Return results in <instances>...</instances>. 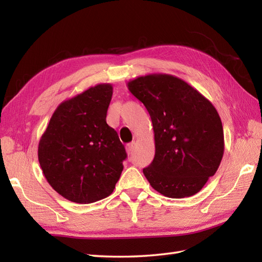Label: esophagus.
Instances as JSON below:
<instances>
[{
	"label": "esophagus",
	"instance_id": "34e87169",
	"mask_svg": "<svg viewBox=\"0 0 262 262\" xmlns=\"http://www.w3.org/2000/svg\"><path fill=\"white\" fill-rule=\"evenodd\" d=\"M134 147H135V143L134 142L127 144V145H126V152H127V154H130L133 151H134Z\"/></svg>",
	"mask_w": 262,
	"mask_h": 262
}]
</instances>
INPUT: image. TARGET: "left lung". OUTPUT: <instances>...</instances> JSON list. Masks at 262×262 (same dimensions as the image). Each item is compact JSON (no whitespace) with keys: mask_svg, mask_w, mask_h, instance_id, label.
Segmentation results:
<instances>
[{"mask_svg":"<svg viewBox=\"0 0 262 262\" xmlns=\"http://www.w3.org/2000/svg\"><path fill=\"white\" fill-rule=\"evenodd\" d=\"M151 116L155 155L143 170L149 185L169 198L202 190L221 164L224 132L216 108L179 77L153 73L127 83Z\"/></svg>","mask_w":262,"mask_h":262,"instance_id":"left-lung-1","label":"left lung"}]
</instances>
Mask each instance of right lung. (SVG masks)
<instances>
[{
    "mask_svg": "<svg viewBox=\"0 0 262 262\" xmlns=\"http://www.w3.org/2000/svg\"><path fill=\"white\" fill-rule=\"evenodd\" d=\"M113 89L100 83L65 100L39 141L43 176L70 202L91 204L110 196L124 169L125 147L105 121Z\"/></svg>",
    "mask_w": 262,
    "mask_h": 262,
    "instance_id": "add662e5",
    "label": "right lung"
}]
</instances>
